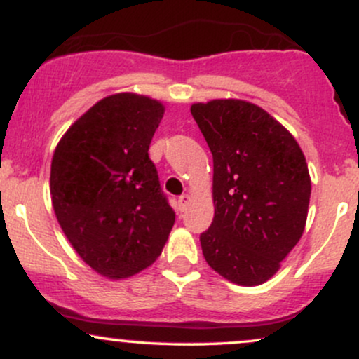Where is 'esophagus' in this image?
Returning a JSON list of instances; mask_svg holds the SVG:
<instances>
[{
  "instance_id": "esophagus-1",
  "label": "esophagus",
  "mask_w": 359,
  "mask_h": 359,
  "mask_svg": "<svg viewBox=\"0 0 359 359\" xmlns=\"http://www.w3.org/2000/svg\"><path fill=\"white\" fill-rule=\"evenodd\" d=\"M189 203H191V196H187V194L180 196L179 197V209H180V211H184V209L189 205Z\"/></svg>"
}]
</instances>
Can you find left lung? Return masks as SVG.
<instances>
[{
    "label": "left lung",
    "mask_w": 359,
    "mask_h": 359,
    "mask_svg": "<svg viewBox=\"0 0 359 359\" xmlns=\"http://www.w3.org/2000/svg\"><path fill=\"white\" fill-rule=\"evenodd\" d=\"M191 113L214 163V219L201 234L205 262L229 282L262 285L306 228V156L294 135L253 102H194Z\"/></svg>",
    "instance_id": "left-lung-1"
}]
</instances>
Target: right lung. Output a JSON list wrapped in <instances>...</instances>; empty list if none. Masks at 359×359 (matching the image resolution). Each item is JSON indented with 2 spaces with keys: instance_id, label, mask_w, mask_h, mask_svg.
<instances>
[{
  "instance_id": "add662e5",
  "label": "right lung",
  "mask_w": 359,
  "mask_h": 359,
  "mask_svg": "<svg viewBox=\"0 0 359 359\" xmlns=\"http://www.w3.org/2000/svg\"><path fill=\"white\" fill-rule=\"evenodd\" d=\"M163 113L154 97L111 94L77 118L53 151L57 221L77 255L109 280L148 269L175 222L148 156Z\"/></svg>"
}]
</instances>
